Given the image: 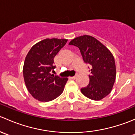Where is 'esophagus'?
I'll return each mask as SVG.
<instances>
[{
    "label": "esophagus",
    "instance_id": "1",
    "mask_svg": "<svg viewBox=\"0 0 135 135\" xmlns=\"http://www.w3.org/2000/svg\"><path fill=\"white\" fill-rule=\"evenodd\" d=\"M69 78L72 79V80H75V79L76 78V76H73V77H70Z\"/></svg>",
    "mask_w": 135,
    "mask_h": 135
}]
</instances>
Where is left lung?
<instances>
[{
  "label": "left lung",
  "mask_w": 135,
  "mask_h": 135,
  "mask_svg": "<svg viewBox=\"0 0 135 135\" xmlns=\"http://www.w3.org/2000/svg\"><path fill=\"white\" fill-rule=\"evenodd\" d=\"M80 50L83 59L92 66L89 83L81 89L86 97L100 100L110 93L116 77L114 57L111 51L95 38L89 35L78 36L69 42Z\"/></svg>",
  "instance_id": "8db88e82"
}]
</instances>
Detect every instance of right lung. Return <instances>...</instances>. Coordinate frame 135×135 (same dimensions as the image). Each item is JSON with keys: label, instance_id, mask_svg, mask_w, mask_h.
<instances>
[{"label": "right lung", "instance_id": "1", "mask_svg": "<svg viewBox=\"0 0 135 135\" xmlns=\"http://www.w3.org/2000/svg\"><path fill=\"white\" fill-rule=\"evenodd\" d=\"M68 40L46 38L35 44L26 56L23 73L26 88L36 100L48 102L62 93L67 78L51 74L54 57Z\"/></svg>", "mask_w": 135, "mask_h": 135}]
</instances>
